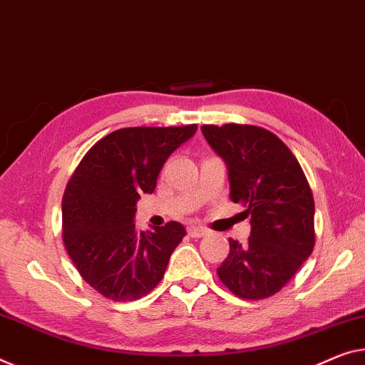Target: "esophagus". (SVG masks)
<instances>
[{"label":"esophagus","mask_w":365,"mask_h":365,"mask_svg":"<svg viewBox=\"0 0 365 365\" xmlns=\"http://www.w3.org/2000/svg\"><path fill=\"white\" fill-rule=\"evenodd\" d=\"M207 233H209V230L204 228V227L192 225V227L187 228V235H189V237H192V238H202V237H205Z\"/></svg>","instance_id":"1"}]
</instances>
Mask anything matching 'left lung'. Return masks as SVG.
<instances>
[{
    "mask_svg": "<svg viewBox=\"0 0 365 365\" xmlns=\"http://www.w3.org/2000/svg\"><path fill=\"white\" fill-rule=\"evenodd\" d=\"M202 133L228 166L230 197L251 217L248 241L228 240L218 279L241 299H267L295 276L315 246L310 184L290 148L266 128L202 125Z\"/></svg>",
    "mask_w": 365,
    "mask_h": 365,
    "instance_id": "left-lung-1",
    "label": "left lung"
}]
</instances>
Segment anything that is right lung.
<instances>
[{"mask_svg":"<svg viewBox=\"0 0 365 365\" xmlns=\"http://www.w3.org/2000/svg\"><path fill=\"white\" fill-rule=\"evenodd\" d=\"M197 125L127 127L88 150L61 199V237L80 276L101 295L132 302L163 279L170 256L186 230L168 222L137 233L140 195L156 187L165 161Z\"/></svg>","mask_w":365,"mask_h":365,"instance_id":"1","label":"right lung"}]
</instances>
